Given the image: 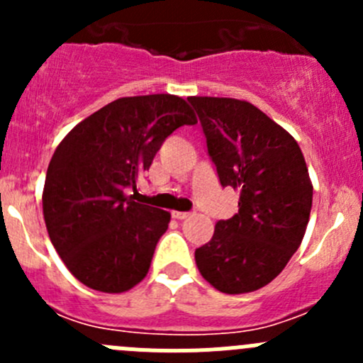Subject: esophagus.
<instances>
[{"label":"esophagus","instance_id":"34e87169","mask_svg":"<svg viewBox=\"0 0 363 363\" xmlns=\"http://www.w3.org/2000/svg\"><path fill=\"white\" fill-rule=\"evenodd\" d=\"M189 212H179V211H174L172 212V218L174 219H186V218H189Z\"/></svg>","mask_w":363,"mask_h":363}]
</instances>
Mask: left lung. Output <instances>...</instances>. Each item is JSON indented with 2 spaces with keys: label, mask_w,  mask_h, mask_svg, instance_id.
<instances>
[{
  "label": "left lung",
  "mask_w": 363,
  "mask_h": 363,
  "mask_svg": "<svg viewBox=\"0 0 363 363\" xmlns=\"http://www.w3.org/2000/svg\"><path fill=\"white\" fill-rule=\"evenodd\" d=\"M221 186L239 189V212L218 221L195 251L216 290L250 294L269 284L298 250L313 207V184L298 144L244 100L189 96Z\"/></svg>",
  "instance_id": "1"
}]
</instances>
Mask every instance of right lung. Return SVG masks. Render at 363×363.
I'll use <instances>...</instances> for the list:
<instances>
[{"mask_svg":"<svg viewBox=\"0 0 363 363\" xmlns=\"http://www.w3.org/2000/svg\"><path fill=\"white\" fill-rule=\"evenodd\" d=\"M196 117L182 98H119L80 121L47 168L43 219L67 269L86 286L123 294L149 272L170 212L135 202L138 175L149 170L168 135Z\"/></svg>","mask_w":363,"mask_h":363,"instance_id":"1","label":"right lung"}]
</instances>
